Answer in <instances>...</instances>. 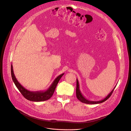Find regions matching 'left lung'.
<instances>
[{"label":"left lung","mask_w":131,"mask_h":131,"mask_svg":"<svg viewBox=\"0 0 131 131\" xmlns=\"http://www.w3.org/2000/svg\"><path fill=\"white\" fill-rule=\"evenodd\" d=\"M76 96L78 100H80L81 102L84 103H86V104H99V103H102L104 102H105V101H106L110 96H111V95L112 94L113 91H114L115 87H114V88L113 89V90L111 92V93L107 96L103 100L100 101H89L88 100H87L85 97H84V96H83V95L82 94L80 90V85H79V83H78V81L77 80V79H76Z\"/></svg>","instance_id":"left-lung-1"}]
</instances>
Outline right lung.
I'll use <instances>...</instances> for the list:
<instances>
[{
    "mask_svg": "<svg viewBox=\"0 0 131 131\" xmlns=\"http://www.w3.org/2000/svg\"><path fill=\"white\" fill-rule=\"evenodd\" d=\"M11 74L13 81L17 87V88L18 89L19 92L25 99L33 102H41L48 100L53 96L59 81L64 74L63 73L57 77L49 89L45 91L42 92H31L25 89L18 82L15 77L12 65H11Z\"/></svg>",
    "mask_w": 131,
    "mask_h": 131,
    "instance_id": "add662e5",
    "label": "right lung"
}]
</instances>
